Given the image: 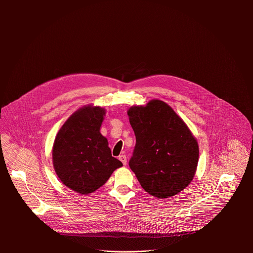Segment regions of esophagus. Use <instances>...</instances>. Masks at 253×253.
I'll list each match as a JSON object with an SVG mask.
<instances>
[{"mask_svg": "<svg viewBox=\"0 0 253 253\" xmlns=\"http://www.w3.org/2000/svg\"><path fill=\"white\" fill-rule=\"evenodd\" d=\"M119 160L123 163V165H124V166H126V157L125 155H121V156H119Z\"/></svg>", "mask_w": 253, "mask_h": 253, "instance_id": "esophagus-1", "label": "esophagus"}]
</instances>
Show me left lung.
Masks as SVG:
<instances>
[{
	"label": "left lung",
	"instance_id": "1",
	"mask_svg": "<svg viewBox=\"0 0 253 253\" xmlns=\"http://www.w3.org/2000/svg\"><path fill=\"white\" fill-rule=\"evenodd\" d=\"M136 144L129 168L150 195L165 199L193 180L199 145L187 125L166 102L153 99L128 109Z\"/></svg>",
	"mask_w": 253,
	"mask_h": 253
}]
</instances>
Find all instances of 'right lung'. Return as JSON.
Returning <instances> with one entry per match:
<instances>
[{
	"instance_id": "add662e5",
	"label": "right lung",
	"mask_w": 253,
	"mask_h": 253,
	"mask_svg": "<svg viewBox=\"0 0 253 253\" xmlns=\"http://www.w3.org/2000/svg\"><path fill=\"white\" fill-rule=\"evenodd\" d=\"M105 110L84 106L68 118L56 134L52 148L54 170L73 191L87 195L106 183L123 166L112 157L108 140L100 133Z\"/></svg>"
}]
</instances>
